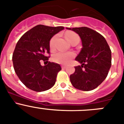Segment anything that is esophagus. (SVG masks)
Wrapping results in <instances>:
<instances>
[{
    "mask_svg": "<svg viewBox=\"0 0 124 124\" xmlns=\"http://www.w3.org/2000/svg\"><path fill=\"white\" fill-rule=\"evenodd\" d=\"M65 68H66V67L65 66V65H62V69H65Z\"/></svg>",
    "mask_w": 124,
    "mask_h": 124,
    "instance_id": "obj_1",
    "label": "esophagus"
}]
</instances>
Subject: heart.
<instances>
[{
  "mask_svg": "<svg viewBox=\"0 0 124 124\" xmlns=\"http://www.w3.org/2000/svg\"><path fill=\"white\" fill-rule=\"evenodd\" d=\"M65 36L67 39L68 41L71 44L75 42V41H80V37L77 33L73 31H67L65 33ZM57 38V35L54 36L49 41V46L51 49H54L55 47V41ZM75 54L73 52H58L54 54L52 56V60L56 63H62V64H66L69 63L72 59V58L74 57Z\"/></svg>",
  "mask_w": 124,
  "mask_h": 124,
  "instance_id": "obj_1",
  "label": "heart"
}]
</instances>
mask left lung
Returning a JSON list of instances; mask_svg holds the SVG:
<instances>
[{
  "label": "left lung",
  "instance_id": "left-lung-1",
  "mask_svg": "<svg viewBox=\"0 0 124 124\" xmlns=\"http://www.w3.org/2000/svg\"><path fill=\"white\" fill-rule=\"evenodd\" d=\"M80 36L83 47L76 61L81 65L75 67L70 80L75 88L88 91L100 85L108 76L111 66V51L105 38L88 27L67 28Z\"/></svg>",
  "mask_w": 124,
  "mask_h": 124
}]
</instances>
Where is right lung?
<instances>
[{
  "mask_svg": "<svg viewBox=\"0 0 124 124\" xmlns=\"http://www.w3.org/2000/svg\"><path fill=\"white\" fill-rule=\"evenodd\" d=\"M64 29L63 26L38 24L24 33L16 43L12 55L13 68L18 77L30 90L41 92L51 88L61 67L48 61L51 38ZM48 63L40 65V60Z\"/></svg>",
  "mask_w": 124,
  "mask_h": 124,
  "instance_id": "1",
  "label": "right lung"
}]
</instances>
